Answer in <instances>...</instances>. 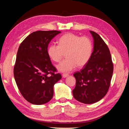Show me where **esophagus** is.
Masks as SVG:
<instances>
[{
  "mask_svg": "<svg viewBox=\"0 0 129 129\" xmlns=\"http://www.w3.org/2000/svg\"><path fill=\"white\" fill-rule=\"evenodd\" d=\"M69 76V74H62V77L63 78H67Z\"/></svg>",
  "mask_w": 129,
  "mask_h": 129,
  "instance_id": "obj_1",
  "label": "esophagus"
}]
</instances>
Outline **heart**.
<instances>
[{"instance_id":"heart-1","label":"heart","mask_w":129,"mask_h":129,"mask_svg":"<svg viewBox=\"0 0 129 129\" xmlns=\"http://www.w3.org/2000/svg\"><path fill=\"white\" fill-rule=\"evenodd\" d=\"M58 42L59 45H49L47 54L52 61L59 62L66 53V59L56 66L59 72H69L77 65L83 67L89 62L93 52V43L90 38L68 33L60 37Z\"/></svg>"}]
</instances>
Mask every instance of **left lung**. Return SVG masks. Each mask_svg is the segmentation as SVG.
I'll list each match as a JSON object with an SVG mask.
<instances>
[{
	"mask_svg": "<svg viewBox=\"0 0 129 129\" xmlns=\"http://www.w3.org/2000/svg\"><path fill=\"white\" fill-rule=\"evenodd\" d=\"M93 39V50L89 62L74 74L76 85L74 98L85 104L99 101L107 94L112 77L113 66L107 45L98 34L89 31Z\"/></svg>",
	"mask_w": 129,
	"mask_h": 129,
	"instance_id": "8db88e82",
	"label": "left lung"
}]
</instances>
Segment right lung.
I'll use <instances>...</instances> for the list:
<instances>
[{
  "label": "right lung",
  "mask_w": 129,
  "mask_h": 129,
  "mask_svg": "<svg viewBox=\"0 0 129 129\" xmlns=\"http://www.w3.org/2000/svg\"><path fill=\"white\" fill-rule=\"evenodd\" d=\"M61 33L38 31L25 39L18 50L14 77L22 96L34 105L49 102L54 95V86L61 79L47 54L51 40Z\"/></svg>",
  "instance_id": "obj_1"
}]
</instances>
